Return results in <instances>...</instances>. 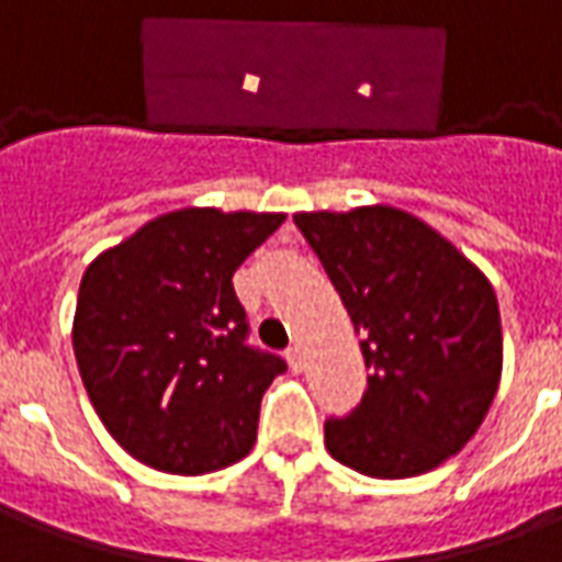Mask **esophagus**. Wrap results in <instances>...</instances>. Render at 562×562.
I'll list each match as a JSON object with an SVG mask.
<instances>
[{
	"mask_svg": "<svg viewBox=\"0 0 562 562\" xmlns=\"http://www.w3.org/2000/svg\"><path fill=\"white\" fill-rule=\"evenodd\" d=\"M285 358H289V367H292L294 373H301V370H304V367H306L304 349H301L297 342H294V346H289V349H285Z\"/></svg>",
	"mask_w": 562,
	"mask_h": 562,
	"instance_id": "esophagus-1",
	"label": "esophagus"
}]
</instances>
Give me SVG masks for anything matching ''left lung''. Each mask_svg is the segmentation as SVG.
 <instances>
[{
	"instance_id": "8db88e82",
	"label": "left lung",
	"mask_w": 562,
	"mask_h": 562,
	"mask_svg": "<svg viewBox=\"0 0 562 562\" xmlns=\"http://www.w3.org/2000/svg\"><path fill=\"white\" fill-rule=\"evenodd\" d=\"M340 292L370 367L361 403L325 422L330 458L370 479H409L458 454L503 373L494 285L406 210L294 213Z\"/></svg>"
}]
</instances>
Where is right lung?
<instances>
[{
    "label": "right lung",
    "mask_w": 562,
    "mask_h": 562,
    "mask_svg": "<svg viewBox=\"0 0 562 562\" xmlns=\"http://www.w3.org/2000/svg\"><path fill=\"white\" fill-rule=\"evenodd\" d=\"M282 213L183 207L104 249L80 280L75 358L95 413L140 463L204 475L249 454L280 355L246 346L234 270Z\"/></svg>",
    "instance_id": "1"
}]
</instances>
